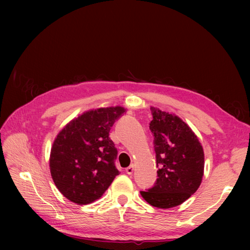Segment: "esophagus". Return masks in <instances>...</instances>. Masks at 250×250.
<instances>
[{
  "instance_id": "1",
  "label": "esophagus",
  "mask_w": 250,
  "mask_h": 250,
  "mask_svg": "<svg viewBox=\"0 0 250 250\" xmlns=\"http://www.w3.org/2000/svg\"><path fill=\"white\" fill-rule=\"evenodd\" d=\"M133 170H134V166H133V165H130L129 167L126 168V173L129 174V175H131V174L133 173Z\"/></svg>"
}]
</instances>
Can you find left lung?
<instances>
[{
  "mask_svg": "<svg viewBox=\"0 0 250 250\" xmlns=\"http://www.w3.org/2000/svg\"><path fill=\"white\" fill-rule=\"evenodd\" d=\"M157 178L152 188L141 191L142 197L155 208L179 206L198 190L204 169L200 142L183 120L151 107Z\"/></svg>",
  "mask_w": 250,
  "mask_h": 250,
  "instance_id": "obj_1",
  "label": "left lung"
}]
</instances>
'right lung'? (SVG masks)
Here are the masks:
<instances>
[{
    "instance_id": "right-lung-1",
    "label": "right lung",
    "mask_w": 250,
    "mask_h": 250,
    "mask_svg": "<svg viewBox=\"0 0 250 250\" xmlns=\"http://www.w3.org/2000/svg\"><path fill=\"white\" fill-rule=\"evenodd\" d=\"M124 112L121 106L88 110L58 133L51 149L50 171L65 198L77 204L92 203L119 175L118 150L109 131Z\"/></svg>"
}]
</instances>
